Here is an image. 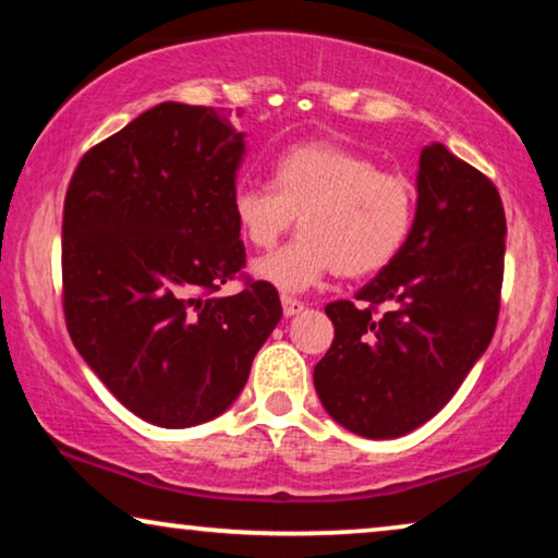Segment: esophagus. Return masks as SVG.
<instances>
[{
  "mask_svg": "<svg viewBox=\"0 0 558 558\" xmlns=\"http://www.w3.org/2000/svg\"><path fill=\"white\" fill-rule=\"evenodd\" d=\"M281 312H284V317H294V315H300V312H302V302H296L294 296L281 294Z\"/></svg>",
  "mask_w": 558,
  "mask_h": 558,
  "instance_id": "esophagus-1",
  "label": "esophagus"
}]
</instances>
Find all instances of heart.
I'll return each instance as SVG.
<instances>
[{"label":"heart","mask_w":558,"mask_h":558,"mask_svg":"<svg viewBox=\"0 0 558 558\" xmlns=\"http://www.w3.org/2000/svg\"><path fill=\"white\" fill-rule=\"evenodd\" d=\"M271 182L235 187L233 218L246 243L266 251L301 216L302 233L254 264L258 279L284 292H304L332 271L371 277L393 262L414 223V185L342 144H296L277 159Z\"/></svg>","instance_id":"obj_1"}]
</instances>
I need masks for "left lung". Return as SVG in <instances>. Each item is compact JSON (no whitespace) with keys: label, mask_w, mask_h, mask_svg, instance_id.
<instances>
[{"label":"left lung","mask_w":558,"mask_h":558,"mask_svg":"<svg viewBox=\"0 0 558 558\" xmlns=\"http://www.w3.org/2000/svg\"><path fill=\"white\" fill-rule=\"evenodd\" d=\"M407 243L355 302L325 307L335 340L315 365L327 414L396 439L437 414L490 345L500 312L506 210L483 172L445 144L422 149ZM388 303L376 316L372 307Z\"/></svg>","instance_id":"left-lung-1"}]
</instances>
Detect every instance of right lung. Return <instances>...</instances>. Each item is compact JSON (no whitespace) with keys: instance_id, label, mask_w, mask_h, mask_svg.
<instances>
[{"instance_id":"obj_1","label":"right lung","mask_w":558,"mask_h":558,"mask_svg":"<svg viewBox=\"0 0 558 558\" xmlns=\"http://www.w3.org/2000/svg\"><path fill=\"white\" fill-rule=\"evenodd\" d=\"M208 106L165 101L75 167L63 205V310L104 386L144 422L223 414L281 319L269 281L218 289L246 266L233 218L246 142Z\"/></svg>"}]
</instances>
